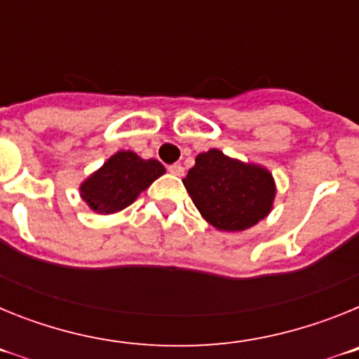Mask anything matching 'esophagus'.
<instances>
[{"label":"esophagus","mask_w":359,"mask_h":359,"mask_svg":"<svg viewBox=\"0 0 359 359\" xmlns=\"http://www.w3.org/2000/svg\"><path fill=\"white\" fill-rule=\"evenodd\" d=\"M169 172L174 174V176L182 177L183 174H185V169H183V167L180 163H174V165H170V167H169Z\"/></svg>","instance_id":"34e87169"}]
</instances>
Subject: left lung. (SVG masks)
I'll list each match as a JSON object with an SVG mask.
<instances>
[{"instance_id":"1","label":"left lung","mask_w":359,"mask_h":359,"mask_svg":"<svg viewBox=\"0 0 359 359\" xmlns=\"http://www.w3.org/2000/svg\"><path fill=\"white\" fill-rule=\"evenodd\" d=\"M183 185L201 217L221 231L255 226L273 210L277 196L273 174L264 165L230 158L219 149L196 156Z\"/></svg>"}]
</instances>
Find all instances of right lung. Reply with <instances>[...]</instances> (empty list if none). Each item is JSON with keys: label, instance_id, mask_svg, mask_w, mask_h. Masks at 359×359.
Masks as SVG:
<instances>
[{"label": "right lung", "instance_id": "right-lung-1", "mask_svg": "<svg viewBox=\"0 0 359 359\" xmlns=\"http://www.w3.org/2000/svg\"><path fill=\"white\" fill-rule=\"evenodd\" d=\"M163 174L165 167L154 158L144 160L133 151H118L86 177L79 194L95 214H116L133 205Z\"/></svg>", "mask_w": 359, "mask_h": 359}]
</instances>
